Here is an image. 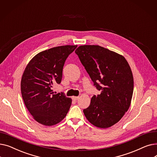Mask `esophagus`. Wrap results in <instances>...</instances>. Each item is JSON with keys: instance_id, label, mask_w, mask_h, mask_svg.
I'll return each mask as SVG.
<instances>
[{"instance_id": "34e87169", "label": "esophagus", "mask_w": 157, "mask_h": 157, "mask_svg": "<svg viewBox=\"0 0 157 157\" xmlns=\"http://www.w3.org/2000/svg\"><path fill=\"white\" fill-rule=\"evenodd\" d=\"M79 97H76V96H73V97H72V99L73 100V101H77L78 98H79Z\"/></svg>"}]
</instances>
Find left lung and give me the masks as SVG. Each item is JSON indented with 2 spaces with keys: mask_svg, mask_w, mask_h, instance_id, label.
Masks as SVG:
<instances>
[{
  "mask_svg": "<svg viewBox=\"0 0 157 157\" xmlns=\"http://www.w3.org/2000/svg\"><path fill=\"white\" fill-rule=\"evenodd\" d=\"M75 53L101 94L94 95L83 110L94 126L106 128L118 123L128 111L134 91V78L124 56L98 45L79 46Z\"/></svg>",
  "mask_w": 157,
  "mask_h": 157,
  "instance_id": "1",
  "label": "left lung"
}]
</instances>
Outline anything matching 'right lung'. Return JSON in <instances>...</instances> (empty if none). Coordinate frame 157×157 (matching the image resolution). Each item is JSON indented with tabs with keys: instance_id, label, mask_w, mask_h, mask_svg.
Masks as SVG:
<instances>
[{
	"instance_id": "add662e5",
	"label": "right lung",
	"mask_w": 157,
	"mask_h": 157,
	"mask_svg": "<svg viewBox=\"0 0 157 157\" xmlns=\"http://www.w3.org/2000/svg\"><path fill=\"white\" fill-rule=\"evenodd\" d=\"M77 45L54 47L37 54L29 62L21 80V92L26 108L40 124L52 126L67 115L72 99L53 87L61 83L68 56Z\"/></svg>"
}]
</instances>
